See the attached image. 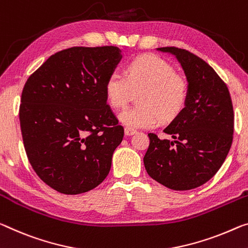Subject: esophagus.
Returning a JSON list of instances; mask_svg holds the SVG:
<instances>
[{
	"instance_id": "obj_1",
	"label": "esophagus",
	"mask_w": 248,
	"mask_h": 248,
	"mask_svg": "<svg viewBox=\"0 0 248 248\" xmlns=\"http://www.w3.org/2000/svg\"><path fill=\"white\" fill-rule=\"evenodd\" d=\"M137 131L135 130V129H130V128H124V135L125 136H132L135 135Z\"/></svg>"
}]
</instances>
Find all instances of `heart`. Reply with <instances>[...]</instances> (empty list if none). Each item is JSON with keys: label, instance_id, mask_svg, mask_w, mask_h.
I'll return each mask as SVG.
<instances>
[{"label": "heart", "instance_id": "heart-1", "mask_svg": "<svg viewBox=\"0 0 248 248\" xmlns=\"http://www.w3.org/2000/svg\"><path fill=\"white\" fill-rule=\"evenodd\" d=\"M141 92L139 107L119 113L120 123L127 128H153L160 120L171 121L186 107L188 85L175 74L170 62L156 55L137 57L125 68V77L112 72L105 84V93L112 108L124 107L133 93Z\"/></svg>", "mask_w": 248, "mask_h": 248}]
</instances>
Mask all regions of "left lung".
<instances>
[{
    "label": "left lung",
    "mask_w": 248,
    "mask_h": 248,
    "mask_svg": "<svg viewBox=\"0 0 248 248\" xmlns=\"http://www.w3.org/2000/svg\"><path fill=\"white\" fill-rule=\"evenodd\" d=\"M156 50L174 55L186 74L188 97L183 108L164 129L173 140L149 133L143 158L148 174L175 191L206 183L222 167L233 141L234 111L229 88L202 58L176 47Z\"/></svg>",
    "instance_id": "1"
}]
</instances>
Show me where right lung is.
<instances>
[{"mask_svg":"<svg viewBox=\"0 0 248 248\" xmlns=\"http://www.w3.org/2000/svg\"><path fill=\"white\" fill-rule=\"evenodd\" d=\"M121 58L116 46L70 47L25 82L19 123L27 158L60 193L88 192L109 173L124 128L107 104L105 84Z\"/></svg>","mask_w":248,"mask_h":248,"instance_id":"add662e5","label":"right lung"}]
</instances>
